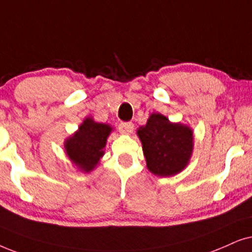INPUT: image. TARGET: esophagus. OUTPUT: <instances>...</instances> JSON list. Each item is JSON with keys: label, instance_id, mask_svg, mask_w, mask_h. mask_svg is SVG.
<instances>
[{"label": "esophagus", "instance_id": "obj_1", "mask_svg": "<svg viewBox=\"0 0 252 252\" xmlns=\"http://www.w3.org/2000/svg\"><path fill=\"white\" fill-rule=\"evenodd\" d=\"M119 130L121 133H126V135H129V133H131L133 131V123L132 122L120 123Z\"/></svg>", "mask_w": 252, "mask_h": 252}]
</instances>
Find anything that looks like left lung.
Here are the masks:
<instances>
[{"label": "left lung", "instance_id": "left-lung-1", "mask_svg": "<svg viewBox=\"0 0 252 252\" xmlns=\"http://www.w3.org/2000/svg\"><path fill=\"white\" fill-rule=\"evenodd\" d=\"M147 168L158 176H172L187 166L192 152V131L181 123H170L161 114H152L138 129Z\"/></svg>", "mask_w": 252, "mask_h": 252}]
</instances>
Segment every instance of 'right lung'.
Segmentation results:
<instances>
[{"instance_id": "1", "label": "right lung", "mask_w": 252, "mask_h": 252, "mask_svg": "<svg viewBox=\"0 0 252 252\" xmlns=\"http://www.w3.org/2000/svg\"><path fill=\"white\" fill-rule=\"evenodd\" d=\"M110 131L112 128L107 124L86 119L78 131L65 140V151L70 160L84 172H91L102 157Z\"/></svg>"}]
</instances>
